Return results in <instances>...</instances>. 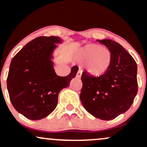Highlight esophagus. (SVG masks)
<instances>
[{
    "instance_id": "34e87169",
    "label": "esophagus",
    "mask_w": 147,
    "mask_h": 147,
    "mask_svg": "<svg viewBox=\"0 0 147 147\" xmlns=\"http://www.w3.org/2000/svg\"><path fill=\"white\" fill-rule=\"evenodd\" d=\"M82 77V71L81 70H79L76 75V78H80Z\"/></svg>"
}]
</instances>
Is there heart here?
Returning <instances> with one entry per match:
<instances>
[{"label": "heart", "instance_id": "obj_1", "mask_svg": "<svg viewBox=\"0 0 147 147\" xmlns=\"http://www.w3.org/2000/svg\"><path fill=\"white\" fill-rule=\"evenodd\" d=\"M77 58L81 63H86V71L96 78L104 75L112 63V53L101 45L88 44L77 52Z\"/></svg>", "mask_w": 147, "mask_h": 147}]
</instances>
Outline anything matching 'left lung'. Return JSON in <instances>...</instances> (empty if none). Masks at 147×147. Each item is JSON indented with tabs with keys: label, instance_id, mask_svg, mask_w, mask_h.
Instances as JSON below:
<instances>
[{
	"label": "left lung",
	"instance_id": "obj_1",
	"mask_svg": "<svg viewBox=\"0 0 147 147\" xmlns=\"http://www.w3.org/2000/svg\"><path fill=\"white\" fill-rule=\"evenodd\" d=\"M112 53L109 71L98 78L83 72L80 100L95 118L112 120L130 108L137 93V65L132 55L111 39L96 40Z\"/></svg>",
	"mask_w": 147,
	"mask_h": 147
}]
</instances>
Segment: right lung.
Returning a JSON list of instances; mask_svg holds the SVG:
<instances>
[{"mask_svg": "<svg viewBox=\"0 0 147 147\" xmlns=\"http://www.w3.org/2000/svg\"><path fill=\"white\" fill-rule=\"evenodd\" d=\"M58 36H39L29 41L14 56L10 63L7 87L15 110L27 118L43 119L50 115L58 104V94L69 85L78 71L73 66L66 77L56 75L53 53Z\"/></svg>", "mask_w": 147, "mask_h": 147, "instance_id": "right-lung-1", "label": "right lung"}]
</instances>
